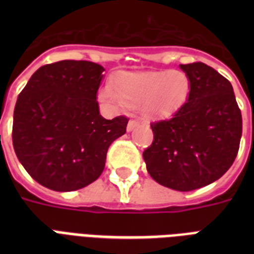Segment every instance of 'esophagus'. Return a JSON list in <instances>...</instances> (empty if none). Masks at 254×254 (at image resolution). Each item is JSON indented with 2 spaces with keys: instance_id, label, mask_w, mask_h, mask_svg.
Segmentation results:
<instances>
[{
  "instance_id": "34e87169",
  "label": "esophagus",
  "mask_w": 254,
  "mask_h": 254,
  "mask_svg": "<svg viewBox=\"0 0 254 254\" xmlns=\"http://www.w3.org/2000/svg\"><path fill=\"white\" fill-rule=\"evenodd\" d=\"M138 125H139L138 120H130V121L127 123V130L131 131L133 129H135V127H138Z\"/></svg>"
}]
</instances>
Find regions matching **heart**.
<instances>
[{"mask_svg":"<svg viewBox=\"0 0 254 254\" xmlns=\"http://www.w3.org/2000/svg\"><path fill=\"white\" fill-rule=\"evenodd\" d=\"M190 91L186 73L179 71L158 72H125L115 81V88L105 84L99 92V99L117 107L142 108L150 117L166 116L177 111Z\"/></svg>","mask_w":254,"mask_h":254,"instance_id":"1","label":"heart"}]
</instances>
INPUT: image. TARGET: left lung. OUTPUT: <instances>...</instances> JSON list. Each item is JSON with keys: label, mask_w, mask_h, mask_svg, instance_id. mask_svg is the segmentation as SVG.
<instances>
[{"label": "left lung", "mask_w": 254, "mask_h": 254, "mask_svg": "<svg viewBox=\"0 0 254 254\" xmlns=\"http://www.w3.org/2000/svg\"><path fill=\"white\" fill-rule=\"evenodd\" d=\"M190 80L189 99L169 120L151 123L154 139L143 159L159 185L192 191L224 175L235 162L243 119L232 84L212 67L181 64Z\"/></svg>", "instance_id": "8db88e82"}]
</instances>
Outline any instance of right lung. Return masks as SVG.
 <instances>
[{"label":"right lung","instance_id":"1","mask_svg":"<svg viewBox=\"0 0 254 254\" xmlns=\"http://www.w3.org/2000/svg\"><path fill=\"white\" fill-rule=\"evenodd\" d=\"M103 71L87 61L42 65L18 96L14 151L39 185L54 191L91 185L103 173L111 143L127 133V117L100 115Z\"/></svg>","mask_w":254,"mask_h":254}]
</instances>
